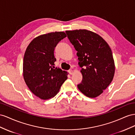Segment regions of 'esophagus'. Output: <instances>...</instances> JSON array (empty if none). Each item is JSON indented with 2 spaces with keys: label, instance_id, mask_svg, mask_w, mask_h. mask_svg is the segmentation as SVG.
I'll use <instances>...</instances> for the list:
<instances>
[{
  "label": "esophagus",
  "instance_id": "1",
  "mask_svg": "<svg viewBox=\"0 0 135 135\" xmlns=\"http://www.w3.org/2000/svg\"><path fill=\"white\" fill-rule=\"evenodd\" d=\"M68 72H69V74H70V75H72L73 74V70H71H71H69Z\"/></svg>",
  "mask_w": 135,
  "mask_h": 135
}]
</instances>
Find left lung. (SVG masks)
Returning a JSON list of instances; mask_svg holds the SVG:
<instances>
[{"label":"left lung","instance_id":"8db88e82","mask_svg":"<svg viewBox=\"0 0 135 135\" xmlns=\"http://www.w3.org/2000/svg\"><path fill=\"white\" fill-rule=\"evenodd\" d=\"M78 51L83 80L78 85L86 96L95 98L103 93L112 81L115 73L113 53L109 45L98 34L80 29L65 31Z\"/></svg>","mask_w":135,"mask_h":135}]
</instances>
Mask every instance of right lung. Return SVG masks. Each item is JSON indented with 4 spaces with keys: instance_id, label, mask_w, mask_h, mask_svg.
<instances>
[{
    "instance_id": "1",
    "label": "right lung",
    "mask_w": 135,
    "mask_h": 135,
    "mask_svg": "<svg viewBox=\"0 0 135 135\" xmlns=\"http://www.w3.org/2000/svg\"><path fill=\"white\" fill-rule=\"evenodd\" d=\"M66 37L63 32L49 33L34 38L26 48L23 61L24 79L30 91L42 99L54 97L67 79V72L55 68L54 54L57 44Z\"/></svg>"
}]
</instances>
